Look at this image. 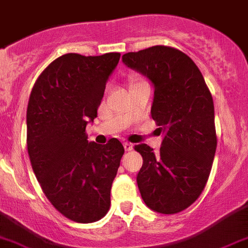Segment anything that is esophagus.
I'll use <instances>...</instances> for the list:
<instances>
[{
    "label": "esophagus",
    "mask_w": 248,
    "mask_h": 248,
    "mask_svg": "<svg viewBox=\"0 0 248 248\" xmlns=\"http://www.w3.org/2000/svg\"><path fill=\"white\" fill-rule=\"evenodd\" d=\"M123 146H124L125 151H131L133 150V144H130V142H123Z\"/></svg>",
    "instance_id": "esophagus-1"
}]
</instances>
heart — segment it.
<instances>
[{"label":"heart","mask_w":248,"mask_h":248,"mask_svg":"<svg viewBox=\"0 0 248 248\" xmlns=\"http://www.w3.org/2000/svg\"><path fill=\"white\" fill-rule=\"evenodd\" d=\"M135 82H138V79H131V83H135Z\"/></svg>","instance_id":"b5f03b06"}]
</instances>
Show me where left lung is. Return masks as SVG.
Masks as SVG:
<instances>
[{
  "label": "left lung",
  "mask_w": 248,
  "mask_h": 248,
  "mask_svg": "<svg viewBox=\"0 0 248 248\" xmlns=\"http://www.w3.org/2000/svg\"><path fill=\"white\" fill-rule=\"evenodd\" d=\"M123 62L155 87L151 117L163 134L158 154L135 145L142 156L136 181L141 198L161 214H176L203 192L217 151L214 102L202 72L181 50L165 45L123 55Z\"/></svg>",
  "instance_id": "1"
}]
</instances>
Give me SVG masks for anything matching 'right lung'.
<instances>
[{"label": "right lung", "instance_id": "right-lung-1", "mask_svg": "<svg viewBox=\"0 0 248 248\" xmlns=\"http://www.w3.org/2000/svg\"><path fill=\"white\" fill-rule=\"evenodd\" d=\"M119 53L65 54L39 75L27 108V147L43 192L72 221L101 220L110 206V188L124 147L113 138L88 142L86 125L97 117Z\"/></svg>", "mask_w": 248, "mask_h": 248}]
</instances>
